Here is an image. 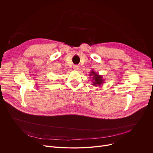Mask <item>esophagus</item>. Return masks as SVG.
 Returning a JSON list of instances; mask_svg holds the SVG:
<instances>
[{"mask_svg": "<svg viewBox=\"0 0 153 153\" xmlns=\"http://www.w3.org/2000/svg\"><path fill=\"white\" fill-rule=\"evenodd\" d=\"M79 66L78 65H74L73 66V69L74 70H79Z\"/></svg>", "mask_w": 153, "mask_h": 153, "instance_id": "34e87169", "label": "esophagus"}]
</instances>
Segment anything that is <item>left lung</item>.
I'll list each match as a JSON object with an SVG mask.
<instances>
[{
	"label": "left lung",
	"instance_id": "left-lung-1",
	"mask_svg": "<svg viewBox=\"0 0 153 153\" xmlns=\"http://www.w3.org/2000/svg\"><path fill=\"white\" fill-rule=\"evenodd\" d=\"M90 76H93V79L94 80L93 82V85H100L102 83H103V77L102 76H99L97 73H96L95 72H94L93 71H92L91 72V74H90Z\"/></svg>",
	"mask_w": 153,
	"mask_h": 153
}]
</instances>
